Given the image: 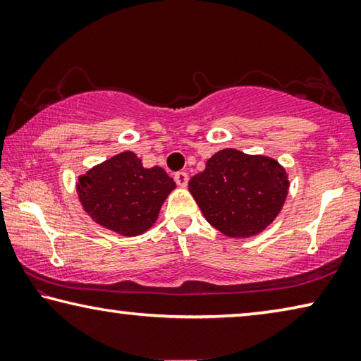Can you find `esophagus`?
<instances>
[{
    "label": "esophagus",
    "mask_w": 361,
    "mask_h": 361,
    "mask_svg": "<svg viewBox=\"0 0 361 361\" xmlns=\"http://www.w3.org/2000/svg\"><path fill=\"white\" fill-rule=\"evenodd\" d=\"M175 181H176V185H178V186H186L188 185V173H186V171H176Z\"/></svg>",
    "instance_id": "34e87169"
}]
</instances>
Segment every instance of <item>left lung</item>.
<instances>
[{
	"mask_svg": "<svg viewBox=\"0 0 361 361\" xmlns=\"http://www.w3.org/2000/svg\"><path fill=\"white\" fill-rule=\"evenodd\" d=\"M190 192L209 224L227 236H252L281 212L288 192L276 160L224 149L190 180Z\"/></svg>",
	"mask_w": 361,
	"mask_h": 361,
	"instance_id": "obj_1",
	"label": "left lung"
}]
</instances>
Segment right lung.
Here are the masks:
<instances>
[{"instance_id": "add662e5", "label": "right lung", "mask_w": 361, "mask_h": 361, "mask_svg": "<svg viewBox=\"0 0 361 361\" xmlns=\"http://www.w3.org/2000/svg\"><path fill=\"white\" fill-rule=\"evenodd\" d=\"M175 181L160 166L144 169L136 154L123 152L94 166L78 183L90 217L113 232L134 236L154 225Z\"/></svg>"}]
</instances>
